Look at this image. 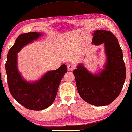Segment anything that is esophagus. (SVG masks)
Segmentation results:
<instances>
[{
  "label": "esophagus",
  "instance_id": "1",
  "mask_svg": "<svg viewBox=\"0 0 132 132\" xmlns=\"http://www.w3.org/2000/svg\"><path fill=\"white\" fill-rule=\"evenodd\" d=\"M67 68H68V70L69 71H72L73 70L74 67H73V65H72V64H69V65L67 66Z\"/></svg>",
  "mask_w": 132,
  "mask_h": 132
}]
</instances>
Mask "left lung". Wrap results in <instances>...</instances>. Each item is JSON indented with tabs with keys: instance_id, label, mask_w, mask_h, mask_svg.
Masks as SVG:
<instances>
[{
	"instance_id": "1",
	"label": "left lung",
	"mask_w": 132,
	"mask_h": 132,
	"mask_svg": "<svg viewBox=\"0 0 132 132\" xmlns=\"http://www.w3.org/2000/svg\"><path fill=\"white\" fill-rule=\"evenodd\" d=\"M92 43H104L107 56L104 69L93 75L82 64L77 65L73 74L78 92L82 99L90 104L104 106L119 95L126 78V69L122 50L118 39L111 31L94 32Z\"/></svg>"
}]
</instances>
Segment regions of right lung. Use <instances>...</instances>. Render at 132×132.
Wrapping results in <instances>:
<instances>
[{
  "label": "right lung",
  "instance_id": "right-lung-1",
  "mask_svg": "<svg viewBox=\"0 0 132 132\" xmlns=\"http://www.w3.org/2000/svg\"><path fill=\"white\" fill-rule=\"evenodd\" d=\"M41 35L37 32L20 34L9 50L5 64L8 88L12 96L22 106L35 111L44 110L53 103L61 79L67 72L66 65L63 64L34 82H28L22 78L17 69V54Z\"/></svg>",
  "mask_w": 132,
  "mask_h": 132
}]
</instances>
